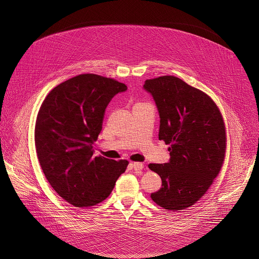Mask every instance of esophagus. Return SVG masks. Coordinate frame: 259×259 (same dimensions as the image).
I'll return each mask as SVG.
<instances>
[{"mask_svg": "<svg viewBox=\"0 0 259 259\" xmlns=\"http://www.w3.org/2000/svg\"><path fill=\"white\" fill-rule=\"evenodd\" d=\"M132 167H133V169L135 170V171H141V170H143V168H144V165L142 164V162H132Z\"/></svg>", "mask_w": 259, "mask_h": 259, "instance_id": "1", "label": "esophagus"}]
</instances>
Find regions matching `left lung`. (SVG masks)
<instances>
[{
	"label": "left lung",
	"instance_id": "obj_1",
	"mask_svg": "<svg viewBox=\"0 0 259 259\" xmlns=\"http://www.w3.org/2000/svg\"><path fill=\"white\" fill-rule=\"evenodd\" d=\"M159 114L158 139L170 145L166 164H150L161 179L151 194L158 206L184 210L195 203L219 175L226 151L223 116L212 99L172 75L147 79Z\"/></svg>",
	"mask_w": 259,
	"mask_h": 259
}]
</instances>
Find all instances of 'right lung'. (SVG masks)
<instances>
[{
  "mask_svg": "<svg viewBox=\"0 0 259 259\" xmlns=\"http://www.w3.org/2000/svg\"><path fill=\"white\" fill-rule=\"evenodd\" d=\"M126 90L115 79L79 74L53 88L39 108L34 131L39 165L54 191L77 208L105 200L129 164L93 156L106 108Z\"/></svg>",
  "mask_w": 259,
  "mask_h": 259,
  "instance_id": "obj_1",
  "label": "right lung"
}]
</instances>
